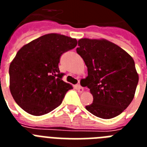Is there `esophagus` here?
I'll use <instances>...</instances> for the list:
<instances>
[{
  "mask_svg": "<svg viewBox=\"0 0 147 147\" xmlns=\"http://www.w3.org/2000/svg\"><path fill=\"white\" fill-rule=\"evenodd\" d=\"M76 90H77L79 93H82V92L84 91V89H83V88L80 85H76Z\"/></svg>",
  "mask_w": 147,
  "mask_h": 147,
  "instance_id": "34e87169",
  "label": "esophagus"
}]
</instances>
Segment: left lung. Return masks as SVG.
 Listing matches in <instances>:
<instances>
[{
    "mask_svg": "<svg viewBox=\"0 0 147 147\" xmlns=\"http://www.w3.org/2000/svg\"><path fill=\"white\" fill-rule=\"evenodd\" d=\"M76 52L87 67L82 85L93 95L87 110L97 117L110 119L121 113L132 102L138 82L135 62L127 51L105 39L82 38Z\"/></svg>",
    "mask_w": 147,
    "mask_h": 147,
    "instance_id": "8db88e82",
    "label": "left lung"
}]
</instances>
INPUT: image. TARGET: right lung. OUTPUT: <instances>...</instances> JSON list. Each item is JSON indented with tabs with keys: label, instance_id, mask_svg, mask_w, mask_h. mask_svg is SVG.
I'll list each match as a JSON object with an SVG mask.
<instances>
[{
	"label": "right lung",
	"instance_id": "add662e5",
	"mask_svg": "<svg viewBox=\"0 0 147 147\" xmlns=\"http://www.w3.org/2000/svg\"><path fill=\"white\" fill-rule=\"evenodd\" d=\"M76 45L75 38L51 33L32 40L18 51L9 65V89L24 111L40 116L61 105L73 87L62 80L59 58Z\"/></svg>",
	"mask_w": 147,
	"mask_h": 147
}]
</instances>
